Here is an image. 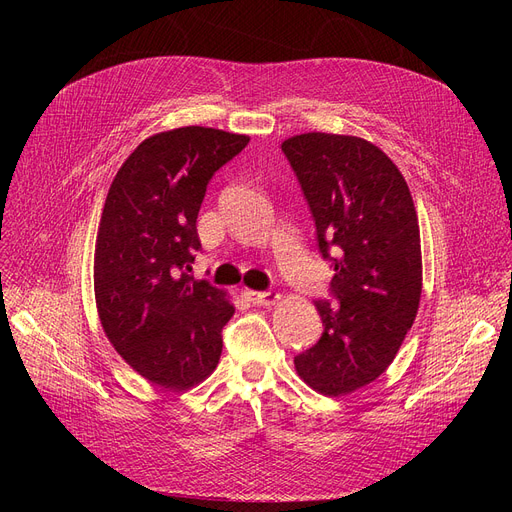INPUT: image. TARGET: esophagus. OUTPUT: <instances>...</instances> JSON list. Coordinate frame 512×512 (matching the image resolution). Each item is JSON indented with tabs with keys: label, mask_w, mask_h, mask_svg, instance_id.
Segmentation results:
<instances>
[{
	"label": "esophagus",
	"mask_w": 512,
	"mask_h": 512,
	"mask_svg": "<svg viewBox=\"0 0 512 512\" xmlns=\"http://www.w3.org/2000/svg\"><path fill=\"white\" fill-rule=\"evenodd\" d=\"M245 297L253 303V305H261V307H272L280 301V294L278 292H272V290H265V292H259V290H245Z\"/></svg>",
	"instance_id": "obj_1"
}]
</instances>
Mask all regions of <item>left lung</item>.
I'll list each match as a JSON object with an SVG mask.
<instances>
[{
	"label": "left lung",
	"mask_w": 512,
	"mask_h": 512,
	"mask_svg": "<svg viewBox=\"0 0 512 512\" xmlns=\"http://www.w3.org/2000/svg\"><path fill=\"white\" fill-rule=\"evenodd\" d=\"M282 151L311 207L319 251L334 265L338 299L315 301L324 334L294 367L315 392L344 396L380 378L417 317V211L394 161L361 137L305 132Z\"/></svg>",
	"instance_id": "obj_1"
}]
</instances>
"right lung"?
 Listing matches in <instances>:
<instances>
[{
    "instance_id": "right-lung-1",
    "label": "right lung",
    "mask_w": 512,
    "mask_h": 512,
    "mask_svg": "<svg viewBox=\"0 0 512 512\" xmlns=\"http://www.w3.org/2000/svg\"><path fill=\"white\" fill-rule=\"evenodd\" d=\"M247 143V134L205 126L157 132L107 191L93 263L97 313L120 357L155 386L188 390L220 363L234 305L188 272L207 182Z\"/></svg>"
}]
</instances>
